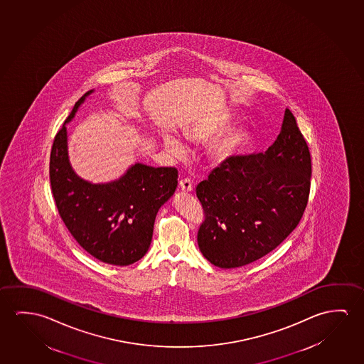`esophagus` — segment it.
Here are the masks:
<instances>
[{"mask_svg":"<svg viewBox=\"0 0 364 364\" xmlns=\"http://www.w3.org/2000/svg\"><path fill=\"white\" fill-rule=\"evenodd\" d=\"M180 189L184 193H191L193 191V183L189 179L180 180Z\"/></svg>","mask_w":364,"mask_h":364,"instance_id":"obj_1","label":"esophagus"}]
</instances>
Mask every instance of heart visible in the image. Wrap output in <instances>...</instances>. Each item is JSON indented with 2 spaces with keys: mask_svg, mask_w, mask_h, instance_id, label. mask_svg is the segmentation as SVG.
Instances as JSON below:
<instances>
[{
  "mask_svg": "<svg viewBox=\"0 0 364 364\" xmlns=\"http://www.w3.org/2000/svg\"><path fill=\"white\" fill-rule=\"evenodd\" d=\"M232 114L225 111L210 113L189 123L184 129L185 137L194 142H209L208 161L213 166H222L237 156L245 147L248 134L243 129L230 127ZM165 147L175 157L186 154V145L179 134L168 131L162 136Z\"/></svg>",
  "mask_w": 364,
  "mask_h": 364,
  "instance_id": "1",
  "label": "heart"
}]
</instances>
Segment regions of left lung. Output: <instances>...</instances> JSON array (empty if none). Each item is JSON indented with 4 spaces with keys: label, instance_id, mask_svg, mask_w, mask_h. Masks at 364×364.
I'll return each mask as SVG.
<instances>
[{
    "label": "left lung",
    "instance_id": "8db88e82",
    "mask_svg": "<svg viewBox=\"0 0 364 364\" xmlns=\"http://www.w3.org/2000/svg\"><path fill=\"white\" fill-rule=\"evenodd\" d=\"M310 152L290 109L264 152L235 156L196 186L205 220L198 246L209 262L235 269L274 250L296 228L308 204Z\"/></svg>",
    "mask_w": 364,
    "mask_h": 364
}]
</instances>
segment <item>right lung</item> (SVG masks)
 I'll return each mask as SVG.
<instances>
[{"mask_svg": "<svg viewBox=\"0 0 364 364\" xmlns=\"http://www.w3.org/2000/svg\"><path fill=\"white\" fill-rule=\"evenodd\" d=\"M93 92L75 103L54 139L51 191L63 222L85 251L102 262L129 266L149 251L157 212L178 186V170L136 162L108 183L80 178L69 160L67 123Z\"/></svg>", "mask_w": 364, "mask_h": 364, "instance_id": "right-lung-1", "label": "right lung"}]
</instances>
